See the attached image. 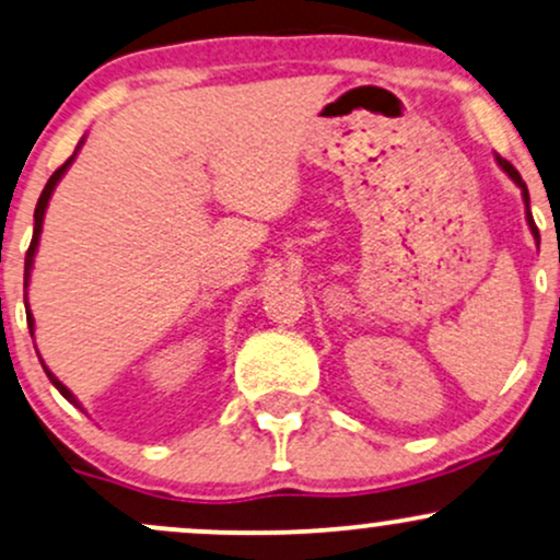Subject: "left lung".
Instances as JSON below:
<instances>
[{"mask_svg": "<svg viewBox=\"0 0 560 560\" xmlns=\"http://www.w3.org/2000/svg\"><path fill=\"white\" fill-rule=\"evenodd\" d=\"M498 159V166H501L503 172L509 174L511 179L516 182L518 187H522V198H524V206H527V224H529V229H532V234H535V240H540V232H537V226H535V219H532V213H529V192H527V185H524V179H522V174H518L514 166L509 164L506 159H501V156H495Z\"/></svg>", "mask_w": 560, "mask_h": 560, "instance_id": "8db88e82", "label": "left lung"}]
</instances>
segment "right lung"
Masks as SVG:
<instances>
[{
  "label": "right lung",
  "mask_w": 560,
  "mask_h": 560,
  "mask_svg": "<svg viewBox=\"0 0 560 560\" xmlns=\"http://www.w3.org/2000/svg\"><path fill=\"white\" fill-rule=\"evenodd\" d=\"M78 153V151H75ZM75 153H72L70 159L65 161L62 166H59L57 172L51 174L49 177V182H46V187H44V192H42V198H38V203H36V213H33V221H36V224H33V240H31V247H28V253H25V289H28V279H31V268H33V255H36V247H38V237H42V224H44V213H46V206H49V198H51V192H54V187H57V182L62 179V174L67 172V166L72 164V159H75ZM25 300H28V294H25ZM25 310H28V302H25ZM28 328H31V336H33V315H31V310H28ZM44 365V362H42ZM44 370H46V375H49V381L54 383V386H57V390L59 394L65 396L67 401L70 404H75V407H80L78 404V399L75 396H72V390L67 388V386H62V381H57V375L51 373L49 368L44 365Z\"/></svg>",
  "instance_id": "right-lung-1"
}]
</instances>
